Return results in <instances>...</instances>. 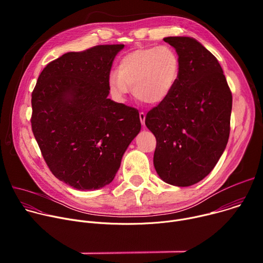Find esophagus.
<instances>
[{"instance_id":"34e87169","label":"esophagus","mask_w":263,"mask_h":263,"mask_svg":"<svg viewBox=\"0 0 263 263\" xmlns=\"http://www.w3.org/2000/svg\"><path fill=\"white\" fill-rule=\"evenodd\" d=\"M139 119H140V123H141V125H144V121H145V115L143 114V112H140V114H139Z\"/></svg>"}]
</instances>
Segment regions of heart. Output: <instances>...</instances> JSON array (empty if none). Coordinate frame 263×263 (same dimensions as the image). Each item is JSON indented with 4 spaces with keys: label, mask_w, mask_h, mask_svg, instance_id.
I'll return each instance as SVG.
<instances>
[{
    "label": "heart",
    "mask_w": 263,
    "mask_h": 263,
    "mask_svg": "<svg viewBox=\"0 0 263 263\" xmlns=\"http://www.w3.org/2000/svg\"><path fill=\"white\" fill-rule=\"evenodd\" d=\"M180 76V59L168 46L135 50L125 55L118 70L110 72L109 87L118 100L124 101L133 90L145 104L158 105L174 90Z\"/></svg>",
    "instance_id": "obj_1"
}]
</instances>
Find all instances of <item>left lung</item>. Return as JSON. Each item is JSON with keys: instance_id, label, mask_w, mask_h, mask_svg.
<instances>
[{"instance_id": "1", "label": "left lung", "mask_w": 263, "mask_h": 263, "mask_svg": "<svg viewBox=\"0 0 263 263\" xmlns=\"http://www.w3.org/2000/svg\"><path fill=\"white\" fill-rule=\"evenodd\" d=\"M180 59L179 80L168 98L149 110L145 126L156 137L154 166L175 186L203 180L226 148L232 93L217 59L192 37L163 40Z\"/></svg>"}]
</instances>
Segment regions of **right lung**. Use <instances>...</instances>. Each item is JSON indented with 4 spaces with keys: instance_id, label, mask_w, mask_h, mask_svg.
Here are the masks:
<instances>
[{
    "instance_id": "add662e5",
    "label": "right lung",
    "mask_w": 263,
    "mask_h": 263,
    "mask_svg": "<svg viewBox=\"0 0 263 263\" xmlns=\"http://www.w3.org/2000/svg\"><path fill=\"white\" fill-rule=\"evenodd\" d=\"M124 45L69 52L48 63L32 92L31 126L52 174L79 191L109 184L141 125L138 110L108 99Z\"/></svg>"
}]
</instances>
